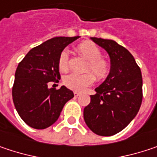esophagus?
<instances>
[{"instance_id":"obj_1","label":"esophagus","mask_w":157,"mask_h":157,"mask_svg":"<svg viewBox=\"0 0 157 157\" xmlns=\"http://www.w3.org/2000/svg\"><path fill=\"white\" fill-rule=\"evenodd\" d=\"M74 94H75V97H78V96H80V94H81V93H78V92H75Z\"/></svg>"}]
</instances>
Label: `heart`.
<instances>
[{
    "label": "heart",
    "instance_id": "heart-1",
    "mask_svg": "<svg viewBox=\"0 0 157 157\" xmlns=\"http://www.w3.org/2000/svg\"><path fill=\"white\" fill-rule=\"evenodd\" d=\"M79 54L89 61L87 71L91 73L85 74H70L64 78V85L74 91H82L85 87L91 85L96 79L99 82L108 78L111 71V65L107 59L102 57L101 49L91 41L80 43L75 48ZM58 68L62 72H66L69 68V55L66 50L60 53L57 60ZM95 77L94 78V76Z\"/></svg>",
    "mask_w": 157,
    "mask_h": 157
}]
</instances>
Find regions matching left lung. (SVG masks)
Masks as SVG:
<instances>
[{"mask_svg":"<svg viewBox=\"0 0 157 157\" xmlns=\"http://www.w3.org/2000/svg\"><path fill=\"white\" fill-rule=\"evenodd\" d=\"M110 57L111 71L108 78L91 95L83 109L88 128L99 136H109L123 130L137 114L143 99V81L135 58L114 40L92 37Z\"/></svg>","mask_w":157,"mask_h":157,"instance_id":"1","label":"left lung"}]
</instances>
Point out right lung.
<instances>
[{
  "label": "right lung",
  "instance_id": "1",
  "mask_svg": "<svg viewBox=\"0 0 157 157\" xmlns=\"http://www.w3.org/2000/svg\"><path fill=\"white\" fill-rule=\"evenodd\" d=\"M79 36H56L30 50L20 62L12 86V100L27 125L44 129L58 120L64 104L75 95L62 86L48 87L60 79L57 60L64 48Z\"/></svg>",
  "mask_w": 157,
  "mask_h": 157
}]
</instances>
